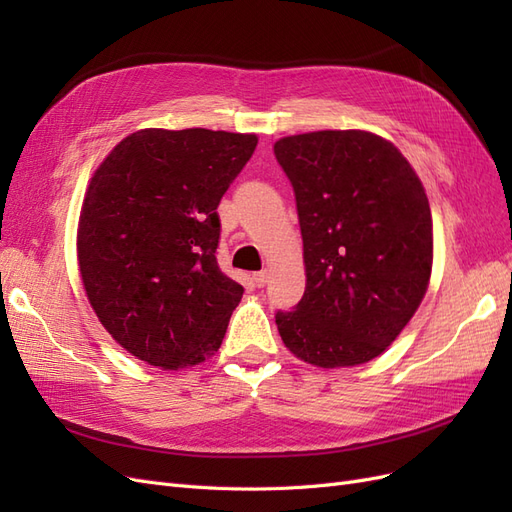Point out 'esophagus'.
Returning a JSON list of instances; mask_svg holds the SVG:
<instances>
[{
  "label": "esophagus",
  "mask_w": 512,
  "mask_h": 512,
  "mask_svg": "<svg viewBox=\"0 0 512 512\" xmlns=\"http://www.w3.org/2000/svg\"><path fill=\"white\" fill-rule=\"evenodd\" d=\"M252 280H254V284H256L258 288L267 286V282H269V273H267V271H258V273H254V275H252Z\"/></svg>",
  "instance_id": "34e87169"
}]
</instances>
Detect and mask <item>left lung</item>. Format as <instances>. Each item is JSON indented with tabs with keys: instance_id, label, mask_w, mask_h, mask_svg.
<instances>
[{
	"instance_id": "obj_1",
	"label": "left lung",
	"mask_w": 512,
	"mask_h": 512,
	"mask_svg": "<svg viewBox=\"0 0 512 512\" xmlns=\"http://www.w3.org/2000/svg\"><path fill=\"white\" fill-rule=\"evenodd\" d=\"M297 198L307 286L275 322L318 367L386 350L421 305L433 260L429 200L399 149L363 130H322L273 147Z\"/></svg>"
}]
</instances>
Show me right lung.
Wrapping results in <instances>:
<instances>
[{
    "mask_svg": "<svg viewBox=\"0 0 512 512\" xmlns=\"http://www.w3.org/2000/svg\"><path fill=\"white\" fill-rule=\"evenodd\" d=\"M258 145L256 134L138 130L89 181L79 269L115 342L162 369L220 348L243 286L218 265V205Z\"/></svg>",
    "mask_w": 512,
    "mask_h": 512,
    "instance_id": "add662e5",
    "label": "right lung"
}]
</instances>
